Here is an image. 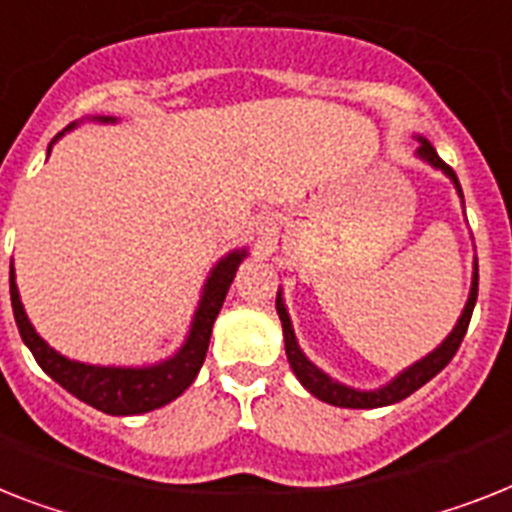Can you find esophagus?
Masks as SVG:
<instances>
[{
  "mask_svg": "<svg viewBox=\"0 0 512 512\" xmlns=\"http://www.w3.org/2000/svg\"><path fill=\"white\" fill-rule=\"evenodd\" d=\"M256 235H259L261 240H269L274 235V222L272 219H259L256 222Z\"/></svg>",
  "mask_w": 512,
  "mask_h": 512,
  "instance_id": "34e87169",
  "label": "esophagus"
}]
</instances>
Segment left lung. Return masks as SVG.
<instances>
[{"label": "left lung", "mask_w": 512, "mask_h": 512, "mask_svg": "<svg viewBox=\"0 0 512 512\" xmlns=\"http://www.w3.org/2000/svg\"><path fill=\"white\" fill-rule=\"evenodd\" d=\"M413 138L418 141V149H416L418 159H421L424 164H429V167H434V170H439L445 177H450V183L455 185L460 201H463V190H460L458 177H455V172L450 170L442 159H439V154L434 151L432 143L426 141L424 135H413ZM476 295H479V261L474 259V274H471L468 301L466 306H463V311H460L453 332L439 342L432 353H426V356L418 358L416 363L405 366V369L400 371V374H395L387 384H382V387H377V390H358V387H350V384H342L337 382L335 377H329L327 371L319 369V366H316L306 353H303L301 345H298V337H295L293 322H290V314H287L285 298H282V287H280V290H277V314H280L282 335H285L287 361H290V369H293V374L298 377V382H301L303 387L314 395V398L324 400V403L329 405H337V408H382V405L400 403V400H405L408 395H413L418 387H424L429 379L437 377L439 371L453 361V356L460 348V342H463V337H466L468 322H471V314H474V306H476Z\"/></svg>", "instance_id": "obj_1"}]
</instances>
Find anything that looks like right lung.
<instances>
[{
  "label": "right lung",
  "instance_id": "right-lung-1",
  "mask_svg": "<svg viewBox=\"0 0 512 512\" xmlns=\"http://www.w3.org/2000/svg\"><path fill=\"white\" fill-rule=\"evenodd\" d=\"M91 122L114 125L117 117H91ZM73 128H78V122L67 125L49 143L46 156L52 154L54 143ZM246 256L248 248H235V251L225 253L217 264L211 266L209 277L201 287V298H198V306L193 311L183 345L170 358L146 363V366H101V363H83L62 356L59 350H54L44 337L38 335L28 314H25L18 282H15V266L10 264L12 314H15V322H18L20 337L33 353L38 366L54 382L62 384L70 395H75L83 403L94 405L96 411L109 413V416H138V413L156 411V408L180 398L193 384V379L198 377L206 350H209L211 327L217 322L219 308L225 303V295L230 290L232 280H235V272H238V266L243 264Z\"/></svg>",
  "mask_w": 512,
  "mask_h": 512
}]
</instances>
